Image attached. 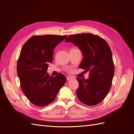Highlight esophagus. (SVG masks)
I'll return each mask as SVG.
<instances>
[{
	"label": "esophagus",
	"instance_id": "esophagus-1",
	"mask_svg": "<svg viewBox=\"0 0 134 134\" xmlns=\"http://www.w3.org/2000/svg\"><path fill=\"white\" fill-rule=\"evenodd\" d=\"M71 79H72V77H71V76H67V81L71 80Z\"/></svg>",
	"mask_w": 134,
	"mask_h": 134
}]
</instances>
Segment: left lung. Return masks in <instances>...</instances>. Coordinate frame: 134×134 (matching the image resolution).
<instances>
[{
    "mask_svg": "<svg viewBox=\"0 0 134 134\" xmlns=\"http://www.w3.org/2000/svg\"><path fill=\"white\" fill-rule=\"evenodd\" d=\"M65 41L79 47L83 55L79 68L89 71L88 79L76 78L79 84L76 92L78 99L89 106L99 104L109 92L115 73L109 45L100 37L90 33L71 35Z\"/></svg>",
    "mask_w": 134,
    "mask_h": 134,
    "instance_id": "left-lung-1",
    "label": "left lung"
}]
</instances>
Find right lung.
<instances>
[{
  "label": "right lung",
  "mask_w": 134,
  "mask_h": 134,
  "mask_svg": "<svg viewBox=\"0 0 134 134\" xmlns=\"http://www.w3.org/2000/svg\"><path fill=\"white\" fill-rule=\"evenodd\" d=\"M67 36H34L22 47L17 63L21 87L30 102L44 107L52 102L66 77L59 73L56 77L47 72L52 62L53 50Z\"/></svg>",
  "instance_id": "1"
}]
</instances>
